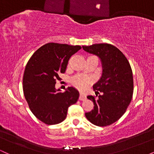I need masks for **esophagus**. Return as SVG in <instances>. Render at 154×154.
<instances>
[{
  "instance_id": "1",
  "label": "esophagus",
  "mask_w": 154,
  "mask_h": 154,
  "mask_svg": "<svg viewBox=\"0 0 154 154\" xmlns=\"http://www.w3.org/2000/svg\"><path fill=\"white\" fill-rule=\"evenodd\" d=\"M79 99L80 100H84L86 99V95L85 94H83V93H80V95H79Z\"/></svg>"
}]
</instances>
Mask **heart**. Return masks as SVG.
Listing matches in <instances>:
<instances>
[{"instance_id":"b5f03b06","label":"heart","mask_w":154,"mask_h":154,"mask_svg":"<svg viewBox=\"0 0 154 154\" xmlns=\"http://www.w3.org/2000/svg\"><path fill=\"white\" fill-rule=\"evenodd\" d=\"M72 83L75 87L78 88L80 91H85L87 89L88 85L91 83V79L84 76L77 75L72 78Z\"/></svg>"}]
</instances>
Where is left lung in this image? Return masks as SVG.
I'll return each mask as SVG.
<instances>
[{
	"label": "left lung",
	"mask_w": 154,
	"mask_h": 154,
	"mask_svg": "<svg viewBox=\"0 0 154 154\" xmlns=\"http://www.w3.org/2000/svg\"><path fill=\"white\" fill-rule=\"evenodd\" d=\"M82 48L98 56L103 68L101 77L93 87L95 95H99L98 98L95 99L93 95L87 97L93 100L94 108L85 113V116L93 125L108 126L122 117L131 102L133 94L131 66L122 51L111 44H93Z\"/></svg>",
	"instance_id": "obj_1"
}]
</instances>
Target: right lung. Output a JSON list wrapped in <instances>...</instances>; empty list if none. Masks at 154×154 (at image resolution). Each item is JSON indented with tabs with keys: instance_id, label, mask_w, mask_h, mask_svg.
Segmentation results:
<instances>
[{
	"instance_id": "obj_1",
	"label": "right lung",
	"mask_w": 154,
	"mask_h": 154,
	"mask_svg": "<svg viewBox=\"0 0 154 154\" xmlns=\"http://www.w3.org/2000/svg\"><path fill=\"white\" fill-rule=\"evenodd\" d=\"M82 48L79 45L55 43L38 48L26 63L23 76V91L32 114L46 125H56L66 119L68 108L79 93L73 87L63 93L56 90V79L64 73L70 57Z\"/></svg>"
}]
</instances>
